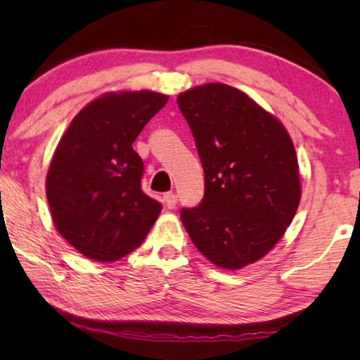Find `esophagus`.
<instances>
[{
  "label": "esophagus",
  "mask_w": 360,
  "mask_h": 360,
  "mask_svg": "<svg viewBox=\"0 0 360 360\" xmlns=\"http://www.w3.org/2000/svg\"><path fill=\"white\" fill-rule=\"evenodd\" d=\"M164 201H165V206L169 210H174L176 206V195L174 191H170V193H165L164 195Z\"/></svg>",
  "instance_id": "obj_1"
}]
</instances>
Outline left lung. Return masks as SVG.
<instances>
[{
	"instance_id": "left-lung-1",
	"label": "left lung",
	"mask_w": 360,
	"mask_h": 360,
	"mask_svg": "<svg viewBox=\"0 0 360 360\" xmlns=\"http://www.w3.org/2000/svg\"><path fill=\"white\" fill-rule=\"evenodd\" d=\"M205 172L198 206L180 218L195 248L223 269L264 257L300 205L293 142L272 115L224 83L191 88L176 98Z\"/></svg>"
}]
</instances>
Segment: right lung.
<instances>
[{
  "label": "right lung",
  "mask_w": 360,
  "mask_h": 360,
  "mask_svg": "<svg viewBox=\"0 0 360 360\" xmlns=\"http://www.w3.org/2000/svg\"><path fill=\"white\" fill-rule=\"evenodd\" d=\"M169 98L110 93L73 117L47 172L53 224L78 252L112 262L139 248L162 205L141 188L144 162L132 142Z\"/></svg>",
  "instance_id": "right-lung-1"
}]
</instances>
